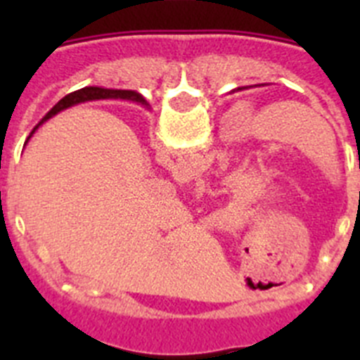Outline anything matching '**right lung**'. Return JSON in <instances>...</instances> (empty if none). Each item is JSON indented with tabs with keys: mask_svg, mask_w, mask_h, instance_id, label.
I'll use <instances>...</instances> for the list:
<instances>
[{
	"mask_svg": "<svg viewBox=\"0 0 360 360\" xmlns=\"http://www.w3.org/2000/svg\"><path fill=\"white\" fill-rule=\"evenodd\" d=\"M108 97H120V98H131V101H139V103H144V98L141 97V95H136L135 91H126V90H106V88H97V86H86V88H82V90H77L73 91V94L66 95L65 98H61L59 103L56 104V106L52 108V110L44 115V119L41 120L39 124H37L36 128H34V131H36L37 128H39L41 124L44 122L46 119H50V117H53L56 113H59L61 110H65V108L72 106V104H77V103H84V101H95V98H108ZM32 131V133H34ZM30 139V136H28Z\"/></svg>",
	"mask_w": 360,
	"mask_h": 360,
	"instance_id": "add662e5",
	"label": "right lung"
}]
</instances>
